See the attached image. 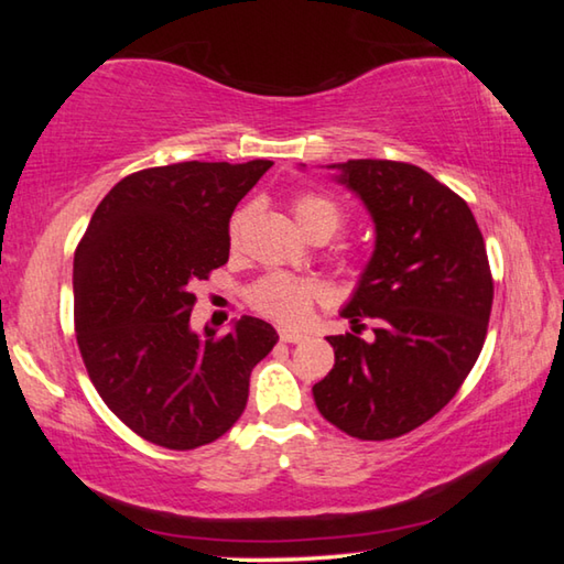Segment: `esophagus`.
Here are the masks:
<instances>
[{"mask_svg": "<svg viewBox=\"0 0 564 564\" xmlns=\"http://www.w3.org/2000/svg\"><path fill=\"white\" fill-rule=\"evenodd\" d=\"M279 336H281V340L283 343H301L305 336L303 333H295V330H285V328H281L279 330Z\"/></svg>", "mask_w": 564, "mask_h": 564, "instance_id": "esophagus-1", "label": "esophagus"}]
</instances>
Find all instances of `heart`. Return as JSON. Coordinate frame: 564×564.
<instances>
[{"mask_svg": "<svg viewBox=\"0 0 564 564\" xmlns=\"http://www.w3.org/2000/svg\"><path fill=\"white\" fill-rule=\"evenodd\" d=\"M293 216L308 236H316L321 231L333 236L343 221L340 208L328 196L316 194V191H303L293 198ZM248 218H251V208L243 206L238 208L231 224H228V238H231L234 246L241 243ZM246 299L261 316L293 326V323L308 318L311 308L321 299V289L313 281L301 279V275L275 271L261 275L259 281L248 285Z\"/></svg>", "mask_w": 564, "mask_h": 564, "instance_id": "obj_1", "label": "heart"}]
</instances>
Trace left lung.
<instances>
[{
    "label": "left lung",
    "mask_w": 564,
    "mask_h": 564,
    "mask_svg": "<svg viewBox=\"0 0 564 564\" xmlns=\"http://www.w3.org/2000/svg\"><path fill=\"white\" fill-rule=\"evenodd\" d=\"M340 184L373 216L376 251L328 336L336 366L313 386L321 415L358 441H393L451 403L480 356L492 273L475 216L455 191L403 161L350 159ZM375 338L362 341L365 323Z\"/></svg>",
    "instance_id": "obj_1"
}]
</instances>
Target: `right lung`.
<instances>
[{
  "mask_svg": "<svg viewBox=\"0 0 564 564\" xmlns=\"http://www.w3.org/2000/svg\"><path fill=\"white\" fill-rule=\"evenodd\" d=\"M273 161H181L121 178L74 253V328L94 388L123 425L169 451L214 443L241 417L271 323L191 330L194 285L228 261L236 204Z\"/></svg>",
  "mask_w": 564,
  "mask_h": 564,
  "instance_id": "add662e5",
  "label": "right lung"
}]
</instances>
